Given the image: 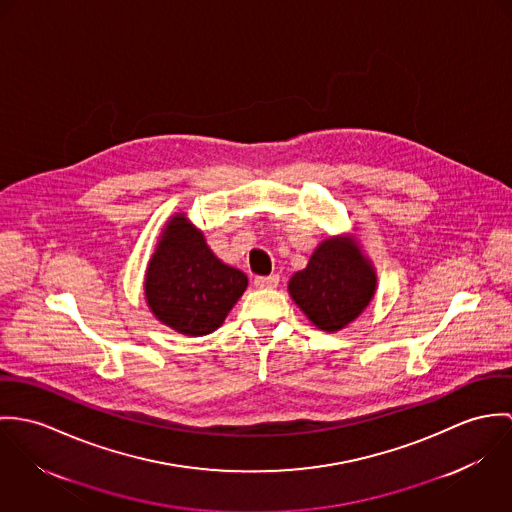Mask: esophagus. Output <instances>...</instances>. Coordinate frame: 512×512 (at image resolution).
Segmentation results:
<instances>
[{"instance_id": "esophagus-1", "label": "esophagus", "mask_w": 512, "mask_h": 512, "mask_svg": "<svg viewBox=\"0 0 512 512\" xmlns=\"http://www.w3.org/2000/svg\"><path fill=\"white\" fill-rule=\"evenodd\" d=\"M253 284L257 288H277L279 286V275H269V277H255Z\"/></svg>"}]
</instances>
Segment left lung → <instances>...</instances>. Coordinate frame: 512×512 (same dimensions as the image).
I'll return each mask as SVG.
<instances>
[{"instance_id": "left-lung-1", "label": "left lung", "mask_w": 512, "mask_h": 512, "mask_svg": "<svg viewBox=\"0 0 512 512\" xmlns=\"http://www.w3.org/2000/svg\"><path fill=\"white\" fill-rule=\"evenodd\" d=\"M377 292V271L357 235H330L288 281V294L322 332L357 320Z\"/></svg>"}]
</instances>
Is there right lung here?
I'll return each instance as SVG.
<instances>
[{"label":"right lung","instance_id":"add662e5","mask_svg":"<svg viewBox=\"0 0 512 512\" xmlns=\"http://www.w3.org/2000/svg\"><path fill=\"white\" fill-rule=\"evenodd\" d=\"M247 288V275L214 255L184 212L169 218L145 269V300L174 332L200 338L216 332Z\"/></svg>","mask_w":512,"mask_h":512}]
</instances>
